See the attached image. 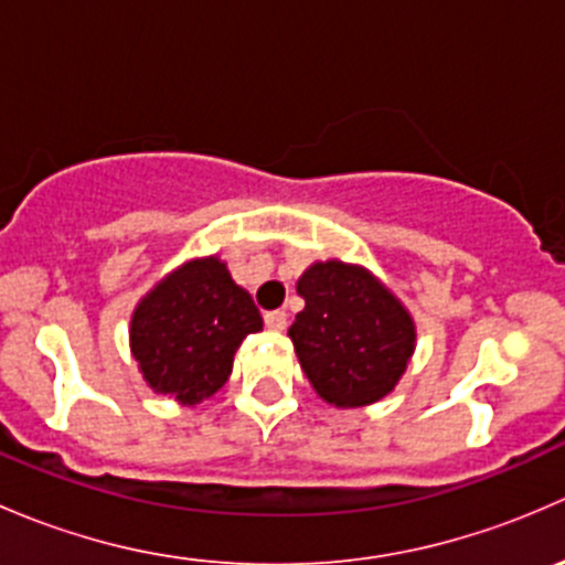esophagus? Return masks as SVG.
<instances>
[{"instance_id": "34e87169", "label": "esophagus", "mask_w": 565, "mask_h": 565, "mask_svg": "<svg viewBox=\"0 0 565 565\" xmlns=\"http://www.w3.org/2000/svg\"><path fill=\"white\" fill-rule=\"evenodd\" d=\"M265 324L270 330H284L287 328V311H267Z\"/></svg>"}]
</instances>
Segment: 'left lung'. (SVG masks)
<instances>
[{
  "instance_id": "obj_1",
  "label": "left lung",
  "mask_w": 565,
  "mask_h": 565,
  "mask_svg": "<svg viewBox=\"0 0 565 565\" xmlns=\"http://www.w3.org/2000/svg\"><path fill=\"white\" fill-rule=\"evenodd\" d=\"M303 311L289 324L300 369L322 402L358 409L398 385L415 352L407 306L355 262H315L298 278Z\"/></svg>"
}]
</instances>
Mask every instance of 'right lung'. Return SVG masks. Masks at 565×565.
<instances>
[{
  "mask_svg": "<svg viewBox=\"0 0 565 565\" xmlns=\"http://www.w3.org/2000/svg\"><path fill=\"white\" fill-rule=\"evenodd\" d=\"M259 330V309L213 254L182 262L136 303L128 341L147 388L196 407L224 388L237 347Z\"/></svg>",
  "mask_w": 565,
  "mask_h": 565,
  "instance_id": "obj_1",
  "label": "right lung"
}]
</instances>
